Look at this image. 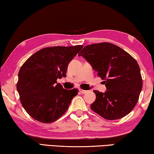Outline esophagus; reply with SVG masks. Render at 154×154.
<instances>
[{
  "mask_svg": "<svg viewBox=\"0 0 154 154\" xmlns=\"http://www.w3.org/2000/svg\"><path fill=\"white\" fill-rule=\"evenodd\" d=\"M79 91L82 94H86V93L87 92V91L83 90V89H79Z\"/></svg>",
  "mask_w": 154,
  "mask_h": 154,
  "instance_id": "obj_1",
  "label": "esophagus"
}]
</instances>
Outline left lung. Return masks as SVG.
<instances>
[{"label":"left lung","mask_w":154,"mask_h":154,"mask_svg":"<svg viewBox=\"0 0 154 154\" xmlns=\"http://www.w3.org/2000/svg\"><path fill=\"white\" fill-rule=\"evenodd\" d=\"M104 80V93L94 91L91 108L108 120L122 118L137 104L143 87L139 65L130 54L108 42L88 45L79 53Z\"/></svg>","instance_id":"obj_1"}]
</instances>
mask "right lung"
I'll use <instances>...</instances> for the list:
<instances>
[{
	"mask_svg": "<svg viewBox=\"0 0 154 154\" xmlns=\"http://www.w3.org/2000/svg\"><path fill=\"white\" fill-rule=\"evenodd\" d=\"M83 46L45 48L29 58L18 73L17 90L22 105L34 119L48 123L69 108L79 90H67L57 80L66 77L69 62Z\"/></svg>",
	"mask_w": 154,
	"mask_h": 154,
	"instance_id": "add662e5",
	"label": "right lung"
}]
</instances>
